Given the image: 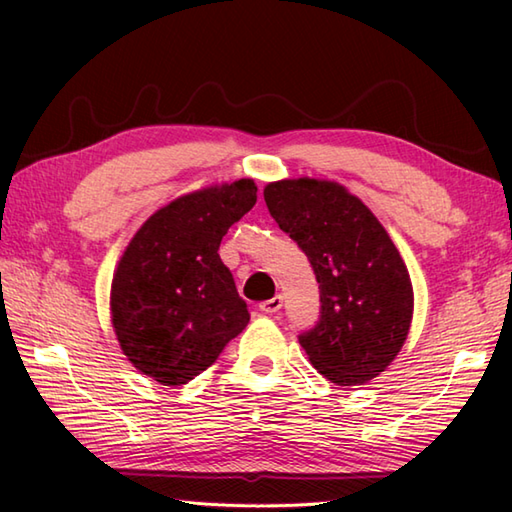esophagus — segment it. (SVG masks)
<instances>
[{"instance_id": "34e87169", "label": "esophagus", "mask_w": 512, "mask_h": 512, "mask_svg": "<svg viewBox=\"0 0 512 512\" xmlns=\"http://www.w3.org/2000/svg\"><path fill=\"white\" fill-rule=\"evenodd\" d=\"M281 306H284V299H281V297L277 295V297H273V299L259 303V310H262L264 314H275V312L281 310Z\"/></svg>"}]
</instances>
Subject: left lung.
<instances>
[{
	"label": "left lung",
	"mask_w": 512,
	"mask_h": 512,
	"mask_svg": "<svg viewBox=\"0 0 512 512\" xmlns=\"http://www.w3.org/2000/svg\"><path fill=\"white\" fill-rule=\"evenodd\" d=\"M264 200L319 281L321 319L299 336L310 363L339 387L369 383L394 363L411 328L405 259L378 217L339 182H268Z\"/></svg>",
	"instance_id": "1"
}]
</instances>
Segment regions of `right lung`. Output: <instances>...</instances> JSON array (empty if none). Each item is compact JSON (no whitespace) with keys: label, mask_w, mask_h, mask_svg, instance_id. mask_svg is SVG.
<instances>
[{"label":"right lung","mask_w":512,"mask_h":512,"mask_svg":"<svg viewBox=\"0 0 512 512\" xmlns=\"http://www.w3.org/2000/svg\"><path fill=\"white\" fill-rule=\"evenodd\" d=\"M250 178L211 184L160 206L129 239L110 288L112 328L127 361L176 387L209 369L250 314L217 250L253 209Z\"/></svg>","instance_id":"1"}]
</instances>
